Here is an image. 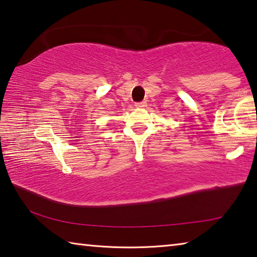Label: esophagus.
Here are the masks:
<instances>
[{
	"label": "esophagus",
	"mask_w": 257,
	"mask_h": 257,
	"mask_svg": "<svg viewBox=\"0 0 257 257\" xmlns=\"http://www.w3.org/2000/svg\"><path fill=\"white\" fill-rule=\"evenodd\" d=\"M135 106H136V107H145L146 106V102L145 101L137 102V103H135Z\"/></svg>",
	"instance_id": "1"
}]
</instances>
